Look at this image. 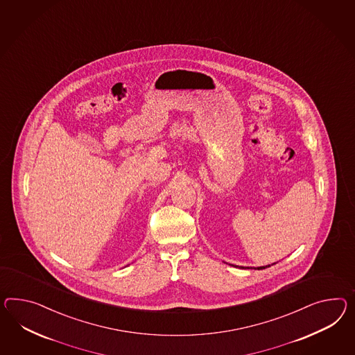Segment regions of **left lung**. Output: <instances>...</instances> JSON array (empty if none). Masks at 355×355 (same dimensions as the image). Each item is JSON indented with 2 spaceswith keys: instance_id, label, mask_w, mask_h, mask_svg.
<instances>
[{
  "instance_id": "obj_1",
  "label": "left lung",
  "mask_w": 355,
  "mask_h": 355,
  "mask_svg": "<svg viewBox=\"0 0 355 355\" xmlns=\"http://www.w3.org/2000/svg\"><path fill=\"white\" fill-rule=\"evenodd\" d=\"M274 263H272V265H274ZM272 265H265V266H257V268H254V269H257V270H261V269H265V268H269V266H272ZM239 268H241V269H245V266H239ZM248 269H250V268H248ZM251 269H252V268H251Z\"/></svg>"
}]
</instances>
